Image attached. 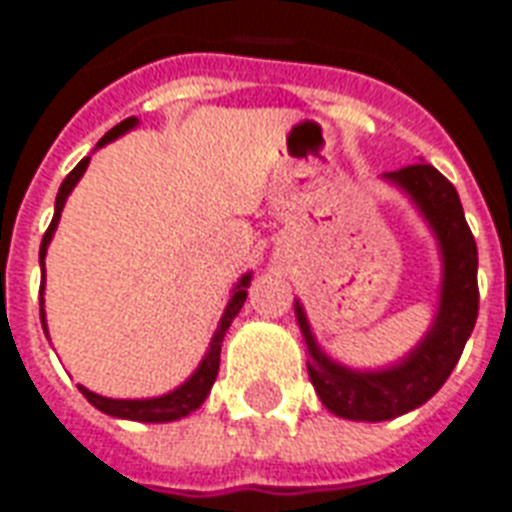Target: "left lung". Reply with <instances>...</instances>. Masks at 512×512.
Here are the masks:
<instances>
[{
  "label": "left lung",
  "mask_w": 512,
  "mask_h": 512,
  "mask_svg": "<svg viewBox=\"0 0 512 512\" xmlns=\"http://www.w3.org/2000/svg\"><path fill=\"white\" fill-rule=\"evenodd\" d=\"M429 222L443 257L435 322L419 346L381 370H351L327 357L295 300V319L308 349V378L327 411L351 421H386L419 408L446 384L478 319V247L464 220L456 187L429 163L384 174Z\"/></svg>",
  "instance_id": "obj_1"
}]
</instances>
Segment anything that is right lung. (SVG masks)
I'll list each match as a JSON object with an SVG mask.
<instances>
[{
	"mask_svg": "<svg viewBox=\"0 0 512 512\" xmlns=\"http://www.w3.org/2000/svg\"><path fill=\"white\" fill-rule=\"evenodd\" d=\"M139 120L136 117H128L123 123H117L112 131L101 136V142L96 147H104L107 142L117 139V136H123L126 131L136 126ZM88 163L91 158H83V161L77 163L66 179L61 182L58 187V195H56V214H53V220H50V228L45 230V236H42V244H39V263H42V287H39V319H42V330L48 335V325H45V298H42V292H45V255H48V244L53 239V233L58 228V220H61V212H64V204L69 193L74 190V185L80 182V177L85 174L88 169ZM249 279H252V273H244L239 279V284L233 287V295H230L228 306H225V314H222L220 325L214 330L212 335V343H209V349H206L204 360L201 365L195 368V373L187 378L185 384H179L174 392L169 395H161V397H147V400H112V397H101L91 389H85L80 386V392L93 408H99L101 413H107V416H115V419H131V421H150V424H163V421H177L182 416H190L195 408H201L206 400V395L212 392V384L214 378H217V370H220V349H222V338L228 333L230 322L236 319V314L241 311L244 306V300H247V287H249Z\"/></svg>",
	"mask_w": 512,
	"mask_h": 512,
	"instance_id": "1",
	"label": "right lung"
}]
</instances>
